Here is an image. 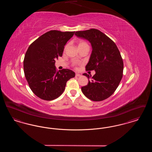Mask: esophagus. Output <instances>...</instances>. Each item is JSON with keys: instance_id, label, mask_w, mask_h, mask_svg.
Instances as JSON below:
<instances>
[{"instance_id": "1", "label": "esophagus", "mask_w": 152, "mask_h": 152, "mask_svg": "<svg viewBox=\"0 0 152 152\" xmlns=\"http://www.w3.org/2000/svg\"><path fill=\"white\" fill-rule=\"evenodd\" d=\"M75 76H76V77H80V76H81V75L79 74V73H76Z\"/></svg>"}]
</instances>
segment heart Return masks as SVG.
<instances>
[{"instance_id":"heart-1","label":"heart","mask_w":152,"mask_h":152,"mask_svg":"<svg viewBox=\"0 0 152 152\" xmlns=\"http://www.w3.org/2000/svg\"><path fill=\"white\" fill-rule=\"evenodd\" d=\"M85 47H89L88 44L86 41H84V40L79 41V42H78V48H79Z\"/></svg>"}]
</instances>
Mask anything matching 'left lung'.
Wrapping results in <instances>:
<instances>
[{
    "mask_svg": "<svg viewBox=\"0 0 152 152\" xmlns=\"http://www.w3.org/2000/svg\"><path fill=\"white\" fill-rule=\"evenodd\" d=\"M75 35L91 44L92 52L86 69L96 71L90 80L91 75L83 74L89 79L81 91L92 101L104 100L115 92L123 77L124 63L120 52L115 42L98 29L76 31Z\"/></svg>",
    "mask_w": 152,
    "mask_h": 152,
    "instance_id": "8db88e82",
    "label": "left lung"
}]
</instances>
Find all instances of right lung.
<instances>
[{
    "label": "right lung",
    "instance_id": "add662e5",
    "mask_svg": "<svg viewBox=\"0 0 152 152\" xmlns=\"http://www.w3.org/2000/svg\"><path fill=\"white\" fill-rule=\"evenodd\" d=\"M74 34L51 30L29 45L23 61L24 75L30 89L40 99H57L63 93L67 81L75 76L72 70L58 71L55 66V60L62 56L65 44Z\"/></svg>",
    "mask_w": 152,
    "mask_h": 152
}]
</instances>
